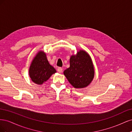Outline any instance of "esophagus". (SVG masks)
<instances>
[{
	"label": "esophagus",
	"instance_id": "34e87169",
	"mask_svg": "<svg viewBox=\"0 0 132 132\" xmlns=\"http://www.w3.org/2000/svg\"><path fill=\"white\" fill-rule=\"evenodd\" d=\"M57 71H58L59 73H62V71H63V69L62 68H58L57 69Z\"/></svg>",
	"mask_w": 132,
	"mask_h": 132
}]
</instances>
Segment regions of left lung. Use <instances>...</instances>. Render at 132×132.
I'll return each instance as SVG.
<instances>
[{
    "instance_id": "1",
    "label": "left lung",
    "mask_w": 132,
    "mask_h": 132,
    "mask_svg": "<svg viewBox=\"0 0 132 132\" xmlns=\"http://www.w3.org/2000/svg\"><path fill=\"white\" fill-rule=\"evenodd\" d=\"M70 67L64 71V75L74 88L83 89L90 85L95 75L94 67L91 58L84 50H80L71 55Z\"/></svg>"
}]
</instances>
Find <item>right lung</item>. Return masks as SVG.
<instances>
[{"instance_id": "obj_1", "label": "right lung", "mask_w": 132, "mask_h": 132, "mask_svg": "<svg viewBox=\"0 0 132 132\" xmlns=\"http://www.w3.org/2000/svg\"><path fill=\"white\" fill-rule=\"evenodd\" d=\"M56 72V70L48 61L46 54L43 51H38L36 54L29 70L31 80L37 85L43 84Z\"/></svg>"}]
</instances>
